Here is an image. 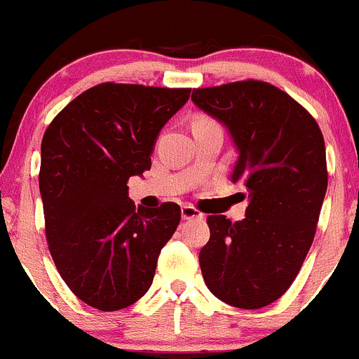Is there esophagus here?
<instances>
[{
	"label": "esophagus",
	"mask_w": 359,
	"mask_h": 359,
	"mask_svg": "<svg viewBox=\"0 0 359 359\" xmlns=\"http://www.w3.org/2000/svg\"><path fill=\"white\" fill-rule=\"evenodd\" d=\"M181 218L183 219H194V218H202V212L198 211L197 208H194V205L187 204L181 208Z\"/></svg>",
	"instance_id": "34e87169"
}]
</instances>
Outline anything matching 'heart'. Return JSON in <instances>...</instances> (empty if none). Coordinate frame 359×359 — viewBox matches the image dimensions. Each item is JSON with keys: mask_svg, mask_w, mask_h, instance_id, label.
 <instances>
[{"mask_svg": "<svg viewBox=\"0 0 359 359\" xmlns=\"http://www.w3.org/2000/svg\"><path fill=\"white\" fill-rule=\"evenodd\" d=\"M195 123H198V126H209V123H216V122L212 118H209V116L201 115V116H197V118H195L194 126H195Z\"/></svg>", "mask_w": 359, "mask_h": 359, "instance_id": "heart-1", "label": "heart"}]
</instances>
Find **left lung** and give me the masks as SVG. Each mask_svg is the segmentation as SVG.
I'll list each match as a JSON object with an SVG mask.
<instances>
[{"instance_id":"obj_1","label":"left lung","mask_w":359,"mask_h":359,"mask_svg":"<svg viewBox=\"0 0 359 359\" xmlns=\"http://www.w3.org/2000/svg\"><path fill=\"white\" fill-rule=\"evenodd\" d=\"M191 101L229 127L239 151L232 181L248 198L243 222L208 216L202 276L225 304L262 309L285 295L314 241L328 187L321 129L304 106L267 81L194 88Z\"/></svg>"}]
</instances>
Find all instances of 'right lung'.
<instances>
[{"label": "right lung", "instance_id": "right-lung-1", "mask_svg": "<svg viewBox=\"0 0 359 359\" xmlns=\"http://www.w3.org/2000/svg\"><path fill=\"white\" fill-rule=\"evenodd\" d=\"M190 90L106 81L74 97L45 130L48 250L67 288L90 307L111 312L140 300L178 229V204L136 208L127 181L150 171L158 133Z\"/></svg>", "mask_w": 359, "mask_h": 359}]
</instances>
